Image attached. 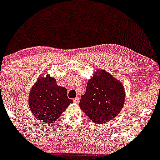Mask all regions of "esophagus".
I'll return each instance as SVG.
<instances>
[{
  "instance_id": "34e87169",
  "label": "esophagus",
  "mask_w": 160,
  "mask_h": 160,
  "mask_svg": "<svg viewBox=\"0 0 160 160\" xmlns=\"http://www.w3.org/2000/svg\"><path fill=\"white\" fill-rule=\"evenodd\" d=\"M73 101H74L75 103H78L79 102H80V98H79L78 97H76V98H74L73 99Z\"/></svg>"
}]
</instances>
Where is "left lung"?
<instances>
[{
	"label": "left lung",
	"instance_id": "left-lung-1",
	"mask_svg": "<svg viewBox=\"0 0 160 160\" xmlns=\"http://www.w3.org/2000/svg\"><path fill=\"white\" fill-rule=\"evenodd\" d=\"M124 101L122 82L106 71L98 69L88 80L80 107L94 123L104 124L120 113Z\"/></svg>",
	"mask_w": 160,
	"mask_h": 160
}]
</instances>
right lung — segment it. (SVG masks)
<instances>
[{
	"instance_id": "right-lung-1",
	"label": "right lung",
	"mask_w": 160,
	"mask_h": 160,
	"mask_svg": "<svg viewBox=\"0 0 160 160\" xmlns=\"http://www.w3.org/2000/svg\"><path fill=\"white\" fill-rule=\"evenodd\" d=\"M72 103V100L67 96L66 88L57 85L56 79L46 72L38 77L28 98L29 107L33 116L46 124L57 120Z\"/></svg>"
}]
</instances>
